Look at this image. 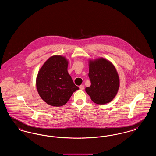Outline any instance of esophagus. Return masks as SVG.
Returning <instances> with one entry per match:
<instances>
[{
  "mask_svg": "<svg viewBox=\"0 0 156 156\" xmlns=\"http://www.w3.org/2000/svg\"><path fill=\"white\" fill-rule=\"evenodd\" d=\"M79 88H80V89H81V90H83L84 88H85V87H84V85H80L79 87Z\"/></svg>",
  "mask_w": 156,
  "mask_h": 156,
  "instance_id": "esophagus-1",
  "label": "esophagus"
}]
</instances>
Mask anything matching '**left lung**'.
<instances>
[{
  "mask_svg": "<svg viewBox=\"0 0 156 156\" xmlns=\"http://www.w3.org/2000/svg\"><path fill=\"white\" fill-rule=\"evenodd\" d=\"M90 86L85 88L91 100L97 104H108L116 95L119 88L118 72L111 62L103 58L89 61Z\"/></svg>",
  "mask_w": 156,
  "mask_h": 156,
  "instance_id": "1",
  "label": "left lung"
}]
</instances>
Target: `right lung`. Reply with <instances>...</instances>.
<instances>
[{
    "label": "right lung",
    "mask_w": 156,
    "mask_h": 156,
    "mask_svg": "<svg viewBox=\"0 0 156 156\" xmlns=\"http://www.w3.org/2000/svg\"><path fill=\"white\" fill-rule=\"evenodd\" d=\"M67 59L54 55L47 59L37 75L36 87L39 95L46 103L61 106L67 103L79 88L69 75Z\"/></svg>",
    "instance_id": "obj_1"
}]
</instances>
